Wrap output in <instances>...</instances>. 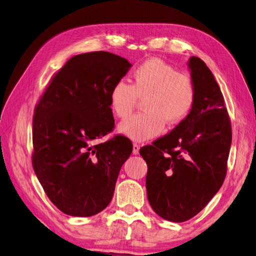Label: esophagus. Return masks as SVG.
<instances>
[{
	"label": "esophagus",
	"instance_id": "1",
	"mask_svg": "<svg viewBox=\"0 0 256 256\" xmlns=\"http://www.w3.org/2000/svg\"><path fill=\"white\" fill-rule=\"evenodd\" d=\"M138 152H140V145L134 143V147H132V154H138Z\"/></svg>",
	"mask_w": 256,
	"mask_h": 256
}]
</instances>
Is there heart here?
Here are the masks:
<instances>
[{"mask_svg":"<svg viewBox=\"0 0 256 256\" xmlns=\"http://www.w3.org/2000/svg\"><path fill=\"white\" fill-rule=\"evenodd\" d=\"M138 99H144L143 113L120 124V134L136 142L150 140L162 134L164 124L177 125L186 120L196 104V88L192 76L157 58L136 68L132 84L116 82L110 90L113 114L125 120L132 114Z\"/></svg>","mask_w":256,"mask_h":256,"instance_id":"b5f03b06","label":"heart"}]
</instances>
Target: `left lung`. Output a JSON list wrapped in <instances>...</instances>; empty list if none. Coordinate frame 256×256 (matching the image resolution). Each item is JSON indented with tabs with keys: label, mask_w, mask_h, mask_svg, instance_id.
Segmentation results:
<instances>
[{
	"label": "left lung",
	"mask_w": 256,
	"mask_h": 256,
	"mask_svg": "<svg viewBox=\"0 0 256 256\" xmlns=\"http://www.w3.org/2000/svg\"><path fill=\"white\" fill-rule=\"evenodd\" d=\"M196 98L186 120L152 145L140 150L147 164L148 202L161 218L184 222L219 191L226 174L232 128L224 98L204 62L191 56Z\"/></svg>",
	"instance_id": "8db88e82"
}]
</instances>
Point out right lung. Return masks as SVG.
Instances as JSON below:
<instances>
[{"instance_id": "1", "label": "right lung", "mask_w": 256, "mask_h": 256, "mask_svg": "<svg viewBox=\"0 0 256 256\" xmlns=\"http://www.w3.org/2000/svg\"><path fill=\"white\" fill-rule=\"evenodd\" d=\"M116 54L97 51L69 60L54 76L33 120L35 174L51 202L74 216H94L109 205L132 143L112 131L109 95L131 68Z\"/></svg>"}]
</instances>
